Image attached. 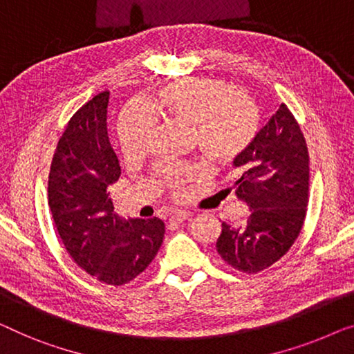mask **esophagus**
<instances>
[{
	"label": "esophagus",
	"mask_w": 354,
	"mask_h": 354,
	"mask_svg": "<svg viewBox=\"0 0 354 354\" xmlns=\"http://www.w3.org/2000/svg\"><path fill=\"white\" fill-rule=\"evenodd\" d=\"M188 217H189V212H187V211H172L171 215H169V222L182 223L183 220H187Z\"/></svg>",
	"instance_id": "1"
}]
</instances>
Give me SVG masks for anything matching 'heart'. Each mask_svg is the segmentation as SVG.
<instances>
[{
  "instance_id": "1",
  "label": "heart",
  "mask_w": 354,
  "mask_h": 354,
  "mask_svg": "<svg viewBox=\"0 0 354 354\" xmlns=\"http://www.w3.org/2000/svg\"><path fill=\"white\" fill-rule=\"evenodd\" d=\"M140 106H132L118 122V143L126 160L145 153L151 118L185 126L193 145L215 166L238 161L259 134V113L248 95L236 94L233 84L218 78H183L165 86ZM206 172L201 165L182 162L158 172L165 187H178Z\"/></svg>"
}]
</instances>
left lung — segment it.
Instances as JSON below:
<instances>
[{
    "label": "left lung",
    "instance_id": "obj_1",
    "mask_svg": "<svg viewBox=\"0 0 354 354\" xmlns=\"http://www.w3.org/2000/svg\"><path fill=\"white\" fill-rule=\"evenodd\" d=\"M308 148L284 104L233 162L234 194L249 207L241 227L222 223L217 252L225 263L257 273L283 257L299 236L308 206Z\"/></svg>",
    "mask_w": 354,
    "mask_h": 354
}]
</instances>
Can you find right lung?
I'll return each mask as SVG.
<instances>
[{"label":"right lung","mask_w":354,"mask_h":354,"mask_svg":"<svg viewBox=\"0 0 354 354\" xmlns=\"http://www.w3.org/2000/svg\"><path fill=\"white\" fill-rule=\"evenodd\" d=\"M110 92L76 111L55 148L48 196L54 225L66 252L86 273L121 286L155 259L165 238L161 218H121L109 187L121 167L106 131Z\"/></svg>","instance_id":"obj_1"}]
</instances>
